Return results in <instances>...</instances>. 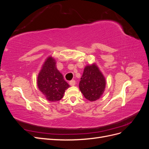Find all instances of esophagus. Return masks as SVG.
Segmentation results:
<instances>
[{
  "instance_id": "34e87169",
  "label": "esophagus",
  "mask_w": 149,
  "mask_h": 149,
  "mask_svg": "<svg viewBox=\"0 0 149 149\" xmlns=\"http://www.w3.org/2000/svg\"><path fill=\"white\" fill-rule=\"evenodd\" d=\"M75 84H76V81H75L74 80H71V81H70V84L71 86H74Z\"/></svg>"
}]
</instances>
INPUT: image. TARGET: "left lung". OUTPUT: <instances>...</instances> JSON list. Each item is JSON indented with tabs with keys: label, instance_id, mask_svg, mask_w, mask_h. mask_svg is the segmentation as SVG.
I'll list each match as a JSON object with an SVG mask.
<instances>
[{
	"label": "left lung",
	"instance_id": "8db88e82",
	"mask_svg": "<svg viewBox=\"0 0 149 149\" xmlns=\"http://www.w3.org/2000/svg\"><path fill=\"white\" fill-rule=\"evenodd\" d=\"M106 79L95 63L84 68L79 87L84 97L90 101L100 99L106 88Z\"/></svg>",
	"mask_w": 149,
	"mask_h": 149
}]
</instances>
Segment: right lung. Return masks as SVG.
I'll use <instances>...</instances> for the list:
<instances>
[{"label":"right lung","instance_id":"obj_1","mask_svg":"<svg viewBox=\"0 0 149 149\" xmlns=\"http://www.w3.org/2000/svg\"><path fill=\"white\" fill-rule=\"evenodd\" d=\"M38 88L49 101H60L70 87L56 66V61L49 56L43 63L37 78Z\"/></svg>","mask_w":149,"mask_h":149}]
</instances>
